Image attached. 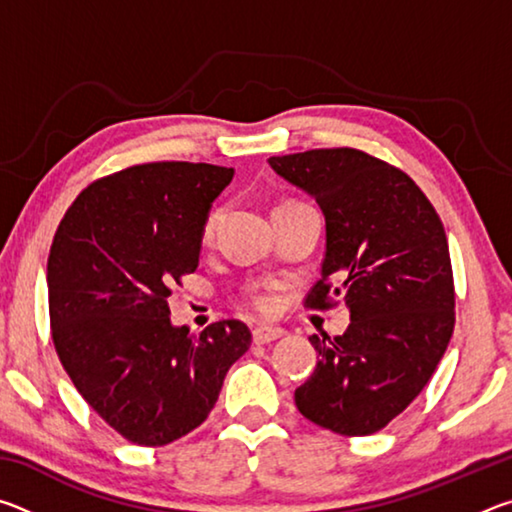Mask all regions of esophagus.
<instances>
[{
  "label": "esophagus",
  "mask_w": 512,
  "mask_h": 512,
  "mask_svg": "<svg viewBox=\"0 0 512 512\" xmlns=\"http://www.w3.org/2000/svg\"><path fill=\"white\" fill-rule=\"evenodd\" d=\"M284 334V329L280 327H268V325H262V327H255L253 329V341L255 343H271V341H277L280 336Z\"/></svg>",
  "instance_id": "obj_1"
}]
</instances>
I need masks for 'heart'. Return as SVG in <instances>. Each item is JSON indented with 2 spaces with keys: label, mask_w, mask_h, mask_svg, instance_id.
Segmentation results:
<instances>
[{
  "label": "heart",
  "mask_w": 512,
  "mask_h": 512,
  "mask_svg": "<svg viewBox=\"0 0 512 512\" xmlns=\"http://www.w3.org/2000/svg\"><path fill=\"white\" fill-rule=\"evenodd\" d=\"M216 219H219V214H216V212H212L210 216H207V221H205V230H203V235H205V237H210L212 232H214ZM268 305H271V302H268V300H259V307H264V309H266Z\"/></svg>",
  "instance_id": "b5f03b06"
}]
</instances>
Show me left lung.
<instances>
[{
	"mask_svg": "<svg viewBox=\"0 0 512 512\" xmlns=\"http://www.w3.org/2000/svg\"><path fill=\"white\" fill-rule=\"evenodd\" d=\"M325 216V257L307 307L341 298L350 325L309 336L320 359L296 388L318 427L370 436L427 386L454 332V277L445 228L404 171L357 149L268 158Z\"/></svg>",
	"mask_w": 512,
	"mask_h": 512,
	"instance_id": "obj_1",
	"label": "left lung"
}]
</instances>
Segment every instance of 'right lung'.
Here are the masks:
<instances>
[{"label":"right lung","mask_w":512,"mask_h":512,"mask_svg":"<svg viewBox=\"0 0 512 512\" xmlns=\"http://www.w3.org/2000/svg\"><path fill=\"white\" fill-rule=\"evenodd\" d=\"M232 176L205 162L137 164L83 189L56 230V352L83 400L131 443L162 447L203 424L250 348L241 320L189 334L167 305L173 282L196 271L205 221Z\"/></svg>","instance_id":"right-lung-1"}]
</instances>
